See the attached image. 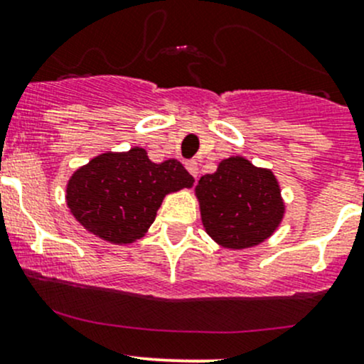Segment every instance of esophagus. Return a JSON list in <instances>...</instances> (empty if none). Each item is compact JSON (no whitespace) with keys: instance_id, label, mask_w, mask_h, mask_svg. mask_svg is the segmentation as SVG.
<instances>
[{"instance_id":"1","label":"esophagus","mask_w":364,"mask_h":364,"mask_svg":"<svg viewBox=\"0 0 364 364\" xmlns=\"http://www.w3.org/2000/svg\"><path fill=\"white\" fill-rule=\"evenodd\" d=\"M186 168H187V171L193 175V177H198V163L196 161H187Z\"/></svg>"}]
</instances>
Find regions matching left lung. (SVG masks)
Segmentation results:
<instances>
[{
    "instance_id": "1",
    "label": "left lung",
    "mask_w": 364,
    "mask_h": 364,
    "mask_svg": "<svg viewBox=\"0 0 364 364\" xmlns=\"http://www.w3.org/2000/svg\"><path fill=\"white\" fill-rule=\"evenodd\" d=\"M196 196L206 232L224 248L260 245L284 213L272 171L253 166L241 156L224 159L215 173L199 178Z\"/></svg>"
}]
</instances>
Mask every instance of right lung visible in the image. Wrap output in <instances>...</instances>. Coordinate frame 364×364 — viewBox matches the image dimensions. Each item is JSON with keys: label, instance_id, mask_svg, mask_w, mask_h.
I'll list each match as a JSON object with an SVG mask.
<instances>
[{"label": "right lung", "instance_id": "1", "mask_svg": "<svg viewBox=\"0 0 364 364\" xmlns=\"http://www.w3.org/2000/svg\"><path fill=\"white\" fill-rule=\"evenodd\" d=\"M194 183L177 159L152 163L142 147L105 152L74 171L68 206L88 232L127 245L146 234L168 193Z\"/></svg>", "mask_w": 364, "mask_h": 364}]
</instances>
